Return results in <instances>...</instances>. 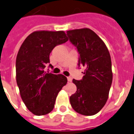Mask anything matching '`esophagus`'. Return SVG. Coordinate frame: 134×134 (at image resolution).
<instances>
[{"label": "esophagus", "mask_w": 134, "mask_h": 134, "mask_svg": "<svg viewBox=\"0 0 134 134\" xmlns=\"http://www.w3.org/2000/svg\"><path fill=\"white\" fill-rule=\"evenodd\" d=\"M67 80H68L69 82H71L72 81V78H71V77H67Z\"/></svg>", "instance_id": "esophagus-1"}]
</instances>
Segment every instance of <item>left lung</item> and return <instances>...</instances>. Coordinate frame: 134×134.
Here are the masks:
<instances>
[{"label": "left lung", "instance_id": "left-lung-1", "mask_svg": "<svg viewBox=\"0 0 134 134\" xmlns=\"http://www.w3.org/2000/svg\"><path fill=\"white\" fill-rule=\"evenodd\" d=\"M79 53L78 66L85 68L82 80H73L77 91L70 97L74 110L92 116L105 105L112 82V62L107 47L94 31L87 28L67 31Z\"/></svg>", "mask_w": 134, "mask_h": 134}]
</instances>
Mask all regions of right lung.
Instances as JSON below:
<instances>
[{
	"label": "right lung",
	"mask_w": 134,
	"mask_h": 134,
	"mask_svg": "<svg viewBox=\"0 0 134 134\" xmlns=\"http://www.w3.org/2000/svg\"><path fill=\"white\" fill-rule=\"evenodd\" d=\"M67 41L63 31H35L26 38L19 50L15 63L17 84L22 101L35 115L50 113L58 93L67 84L65 76L46 72L44 69L50 63L54 48Z\"/></svg>",
	"instance_id": "right-lung-1"
}]
</instances>
